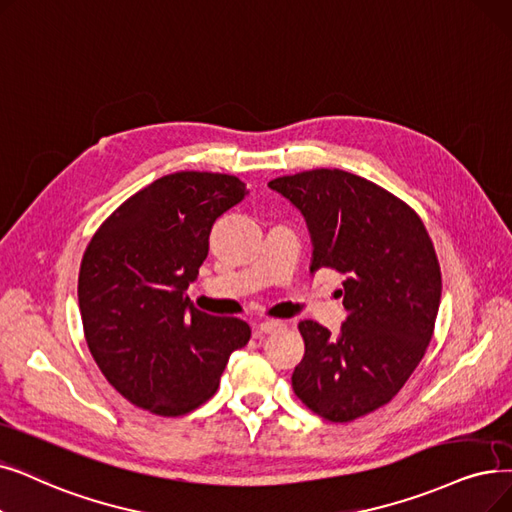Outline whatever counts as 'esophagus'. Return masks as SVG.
<instances>
[{"instance_id":"obj_1","label":"esophagus","mask_w":512,"mask_h":512,"mask_svg":"<svg viewBox=\"0 0 512 512\" xmlns=\"http://www.w3.org/2000/svg\"><path fill=\"white\" fill-rule=\"evenodd\" d=\"M284 328V324L282 322H278V320H265V322H259L257 326H255V330H257V335H272V332H276V330H282Z\"/></svg>"}]
</instances>
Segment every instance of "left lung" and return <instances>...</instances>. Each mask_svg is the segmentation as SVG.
<instances>
[{"label":"left lung","instance_id":"8db88e82","mask_svg":"<svg viewBox=\"0 0 512 512\" xmlns=\"http://www.w3.org/2000/svg\"><path fill=\"white\" fill-rule=\"evenodd\" d=\"M301 211L311 236L309 274H345L349 311L337 335L299 322L305 355L293 389L318 416L347 422L385 406L431 341L441 272L420 217L360 175L314 169L268 184Z\"/></svg>","mask_w":512,"mask_h":512}]
</instances>
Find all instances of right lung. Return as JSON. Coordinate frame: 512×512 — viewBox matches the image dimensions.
I'll list each match as a JSON object with an SVG mask.
<instances>
[{"label": "right lung", "instance_id": "obj_1", "mask_svg": "<svg viewBox=\"0 0 512 512\" xmlns=\"http://www.w3.org/2000/svg\"><path fill=\"white\" fill-rule=\"evenodd\" d=\"M249 194L226 173L180 171L133 194L87 244L79 270L85 341L133 406L182 416L217 391L251 328L190 305L215 219Z\"/></svg>", "mask_w": 512, "mask_h": 512}]
</instances>
